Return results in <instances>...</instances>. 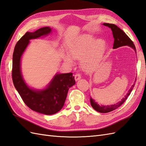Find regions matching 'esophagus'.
Masks as SVG:
<instances>
[{
	"label": "esophagus",
	"instance_id": "obj_1",
	"mask_svg": "<svg viewBox=\"0 0 146 146\" xmlns=\"http://www.w3.org/2000/svg\"><path fill=\"white\" fill-rule=\"evenodd\" d=\"M81 74L79 73H77L76 74H75V80H78L81 79Z\"/></svg>",
	"mask_w": 146,
	"mask_h": 146
}]
</instances>
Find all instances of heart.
Returning <instances> with one entry per match:
<instances>
[{
    "label": "heart",
    "mask_w": 146,
    "mask_h": 146,
    "mask_svg": "<svg viewBox=\"0 0 146 146\" xmlns=\"http://www.w3.org/2000/svg\"><path fill=\"white\" fill-rule=\"evenodd\" d=\"M105 42L102 39L95 40L88 35L78 38L69 47L70 54L64 56L65 61L70 64H74V59H82V66L85 69L93 68L100 61L105 51Z\"/></svg>",
    "instance_id": "1"
}]
</instances>
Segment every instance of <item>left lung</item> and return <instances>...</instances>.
Instances as JSON below:
<instances>
[{"label": "left lung", "mask_w": 146, "mask_h": 146, "mask_svg": "<svg viewBox=\"0 0 146 146\" xmlns=\"http://www.w3.org/2000/svg\"><path fill=\"white\" fill-rule=\"evenodd\" d=\"M105 26H107L109 28H111V30L112 31L113 37H114L115 41H114V44H113V48H118L119 47H121V46H129L132 47L135 51L136 52V47H135V45L133 43V41L131 40V39L128 37V36L124 33V32L121 30L119 27H117L116 25L114 24H111V23H104ZM134 86V84L133 85V86L131 87L130 90H129L128 93L126 95H125L124 98H123L121 101H120L119 102L117 103L116 104L112 105H109V106H104V105H99L97 104L93 99L92 98H90V104L92 107L94 108V110H95L96 111H97L98 112L102 113H108L110 111H112L113 110H116V108H118V107L121 105L123 103L126 101L127 98L129 97V95H130L131 91L133 89V87Z\"/></svg>", "instance_id": "1"}]
</instances>
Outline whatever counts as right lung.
Wrapping results in <instances>:
<instances>
[{
  "label": "right lung",
  "instance_id": "add662e5",
  "mask_svg": "<svg viewBox=\"0 0 146 146\" xmlns=\"http://www.w3.org/2000/svg\"><path fill=\"white\" fill-rule=\"evenodd\" d=\"M51 29L44 27L36 31L27 32L17 42L13 53L12 77L14 86L26 105L31 110L45 115L58 112L64 104L69 88L75 84L72 73L58 74L47 88L35 91L28 87L22 79L20 71V59L30 40L48 34Z\"/></svg>",
  "mask_w": 146,
  "mask_h": 146
}]
</instances>
